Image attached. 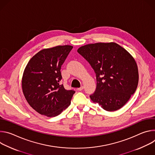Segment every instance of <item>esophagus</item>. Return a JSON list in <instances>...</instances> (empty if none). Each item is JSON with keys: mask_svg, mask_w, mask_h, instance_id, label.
Instances as JSON below:
<instances>
[{"mask_svg": "<svg viewBox=\"0 0 155 155\" xmlns=\"http://www.w3.org/2000/svg\"><path fill=\"white\" fill-rule=\"evenodd\" d=\"M83 88H84V87L83 86H81L80 87H79V88H77V90L78 91H81V90H83Z\"/></svg>", "mask_w": 155, "mask_h": 155, "instance_id": "esophagus-1", "label": "esophagus"}]
</instances>
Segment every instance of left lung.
I'll return each instance as SVG.
<instances>
[{
    "instance_id": "8db88e82",
    "label": "left lung",
    "mask_w": 155,
    "mask_h": 155,
    "mask_svg": "<svg viewBox=\"0 0 155 155\" xmlns=\"http://www.w3.org/2000/svg\"><path fill=\"white\" fill-rule=\"evenodd\" d=\"M81 55L94 71L97 86L90 97L108 112L121 108L138 85L139 72L135 59L114 42L96 43L80 47Z\"/></svg>"
}]
</instances>
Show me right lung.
Wrapping results in <instances>:
<instances>
[{
    "label": "right lung",
    "instance_id": "obj_1",
    "mask_svg": "<svg viewBox=\"0 0 155 155\" xmlns=\"http://www.w3.org/2000/svg\"><path fill=\"white\" fill-rule=\"evenodd\" d=\"M73 48L71 45L43 49L28 62L22 78V89L29 104L41 115H59L71 104L75 93L60 81L61 65Z\"/></svg>",
    "mask_w": 155,
    "mask_h": 155
}]
</instances>
